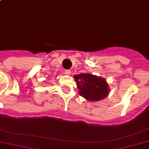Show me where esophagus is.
Masks as SVG:
<instances>
[{
  "label": "esophagus",
  "mask_w": 149,
  "mask_h": 149,
  "mask_svg": "<svg viewBox=\"0 0 149 149\" xmlns=\"http://www.w3.org/2000/svg\"><path fill=\"white\" fill-rule=\"evenodd\" d=\"M65 73L67 75H70L71 73V70H65Z\"/></svg>",
  "instance_id": "34e87169"
}]
</instances>
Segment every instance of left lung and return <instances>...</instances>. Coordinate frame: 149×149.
Returning <instances> with one entry per match:
<instances>
[{"instance_id": "8db88e82", "label": "left lung", "mask_w": 149, "mask_h": 149, "mask_svg": "<svg viewBox=\"0 0 149 149\" xmlns=\"http://www.w3.org/2000/svg\"><path fill=\"white\" fill-rule=\"evenodd\" d=\"M79 94L88 101H99L109 93L105 79L88 73L74 76Z\"/></svg>"}]
</instances>
